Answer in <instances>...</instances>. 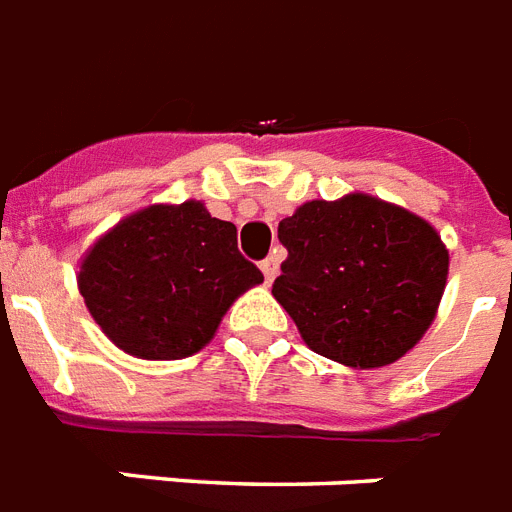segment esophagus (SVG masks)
<instances>
[{
    "instance_id": "obj_1",
    "label": "esophagus",
    "mask_w": 512,
    "mask_h": 512,
    "mask_svg": "<svg viewBox=\"0 0 512 512\" xmlns=\"http://www.w3.org/2000/svg\"><path fill=\"white\" fill-rule=\"evenodd\" d=\"M261 272H264L267 282L275 280V277L280 275V259H277V256H269V259L261 261Z\"/></svg>"
}]
</instances>
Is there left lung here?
Segmentation results:
<instances>
[{"mask_svg":"<svg viewBox=\"0 0 512 512\" xmlns=\"http://www.w3.org/2000/svg\"><path fill=\"white\" fill-rule=\"evenodd\" d=\"M277 237L288 259L272 296L322 357L354 370L386 367L436 320L449 251L423 216L349 192L298 206Z\"/></svg>","mask_w":512,"mask_h":512,"instance_id":"1","label":"left lung"}]
</instances>
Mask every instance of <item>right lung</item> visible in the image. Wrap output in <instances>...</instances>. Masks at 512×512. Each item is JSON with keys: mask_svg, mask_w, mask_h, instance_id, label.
Masks as SVG:
<instances>
[{"mask_svg": "<svg viewBox=\"0 0 512 512\" xmlns=\"http://www.w3.org/2000/svg\"><path fill=\"white\" fill-rule=\"evenodd\" d=\"M79 293L100 330L137 359L198 354L264 275L237 251V227L200 200L124 216L79 264Z\"/></svg>", "mask_w": 512, "mask_h": 512, "instance_id": "obj_1", "label": "right lung"}]
</instances>
